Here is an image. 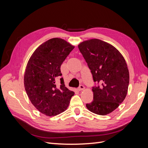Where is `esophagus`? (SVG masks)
<instances>
[{"mask_svg": "<svg viewBox=\"0 0 148 148\" xmlns=\"http://www.w3.org/2000/svg\"><path fill=\"white\" fill-rule=\"evenodd\" d=\"M84 89V86H83V85H82V84L79 85V86L78 87V90L79 91H82V90H83Z\"/></svg>", "mask_w": 148, "mask_h": 148, "instance_id": "esophagus-1", "label": "esophagus"}]
</instances>
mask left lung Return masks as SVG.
<instances>
[{"label":"left lung","mask_w":148,"mask_h":148,"mask_svg":"<svg viewBox=\"0 0 148 148\" xmlns=\"http://www.w3.org/2000/svg\"><path fill=\"white\" fill-rule=\"evenodd\" d=\"M97 86L92 87L93 101L87 109L97 115L111 113L127 96L129 71L123 56L111 44L98 39L78 45Z\"/></svg>","instance_id":"1"}]
</instances>
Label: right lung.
I'll return each instance as SVG.
<instances>
[{"label":"right lung","mask_w":148,"mask_h":148,"mask_svg":"<svg viewBox=\"0 0 148 148\" xmlns=\"http://www.w3.org/2000/svg\"><path fill=\"white\" fill-rule=\"evenodd\" d=\"M75 46L60 38H52L40 45L29 59L24 75V85L33 105L40 112L55 116L64 112L75 92L60 78V66Z\"/></svg>","instance_id":"right-lung-1"}]
</instances>
